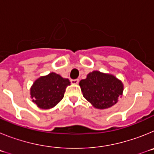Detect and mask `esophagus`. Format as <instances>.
I'll list each match as a JSON object with an SVG mask.
<instances>
[{
	"mask_svg": "<svg viewBox=\"0 0 154 154\" xmlns=\"http://www.w3.org/2000/svg\"><path fill=\"white\" fill-rule=\"evenodd\" d=\"M79 79H72L71 80V83L73 84V85H77L79 83Z\"/></svg>",
	"mask_w": 154,
	"mask_h": 154,
	"instance_id": "1",
	"label": "esophagus"
}]
</instances>
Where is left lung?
<instances>
[{
	"mask_svg": "<svg viewBox=\"0 0 154 154\" xmlns=\"http://www.w3.org/2000/svg\"><path fill=\"white\" fill-rule=\"evenodd\" d=\"M84 98L99 109L112 107L123 96L124 85L115 75L99 71H92L86 79L79 82Z\"/></svg>",
	"mask_w": 154,
	"mask_h": 154,
	"instance_id": "1",
	"label": "left lung"
}]
</instances>
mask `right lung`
Masks as SVG:
<instances>
[{
  "mask_svg": "<svg viewBox=\"0 0 154 154\" xmlns=\"http://www.w3.org/2000/svg\"><path fill=\"white\" fill-rule=\"evenodd\" d=\"M70 83L69 79L55 72L41 76L34 82L30 89L31 99L38 108L49 109L63 99L65 89Z\"/></svg>",
  "mask_w": 154,
  "mask_h": 154,
  "instance_id": "obj_1",
  "label": "right lung"
}]
</instances>
